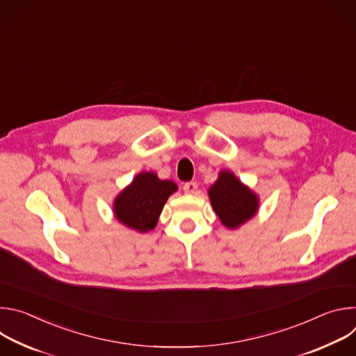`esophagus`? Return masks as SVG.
<instances>
[{
    "label": "esophagus",
    "mask_w": 356,
    "mask_h": 356,
    "mask_svg": "<svg viewBox=\"0 0 356 356\" xmlns=\"http://www.w3.org/2000/svg\"><path fill=\"white\" fill-rule=\"evenodd\" d=\"M183 190L187 194H194L195 190H197V183L195 181H187V183L183 184Z\"/></svg>",
    "instance_id": "1"
}]
</instances>
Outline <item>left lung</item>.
<instances>
[{
  "instance_id": "8db88e82",
  "label": "left lung",
  "mask_w": 356,
  "mask_h": 356,
  "mask_svg": "<svg viewBox=\"0 0 356 356\" xmlns=\"http://www.w3.org/2000/svg\"><path fill=\"white\" fill-rule=\"evenodd\" d=\"M209 197L213 210L222 225L235 229L249 221L259 209V198L231 170H222L210 187Z\"/></svg>"
}]
</instances>
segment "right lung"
<instances>
[{"mask_svg": "<svg viewBox=\"0 0 356 356\" xmlns=\"http://www.w3.org/2000/svg\"><path fill=\"white\" fill-rule=\"evenodd\" d=\"M177 190L172 180H161L154 172H142L114 200L115 218L138 232L158 224L165 202Z\"/></svg>", "mask_w": 356, "mask_h": 356, "instance_id": "add662e5", "label": "right lung"}]
</instances>
